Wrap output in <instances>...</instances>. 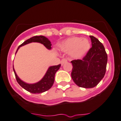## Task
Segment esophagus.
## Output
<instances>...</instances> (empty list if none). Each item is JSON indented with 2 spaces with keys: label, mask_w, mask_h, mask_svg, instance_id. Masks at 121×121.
I'll use <instances>...</instances> for the list:
<instances>
[{
  "label": "esophagus",
  "mask_w": 121,
  "mask_h": 121,
  "mask_svg": "<svg viewBox=\"0 0 121 121\" xmlns=\"http://www.w3.org/2000/svg\"><path fill=\"white\" fill-rule=\"evenodd\" d=\"M67 59H63V60H61V66H63V64H65V63H67Z\"/></svg>",
  "instance_id": "1"
}]
</instances>
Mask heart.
I'll return each instance as SVG.
<instances>
[{
    "mask_svg": "<svg viewBox=\"0 0 121 121\" xmlns=\"http://www.w3.org/2000/svg\"><path fill=\"white\" fill-rule=\"evenodd\" d=\"M91 48L88 39L80 37H72L64 40L58 46V49L63 52H69L71 58L79 59L87 54Z\"/></svg>",
    "mask_w": 121,
    "mask_h": 121,
    "instance_id": "obj_1",
    "label": "heart"
}]
</instances>
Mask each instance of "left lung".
I'll return each instance as SVG.
<instances>
[{"label":"left lung","instance_id":"left-lung-1","mask_svg":"<svg viewBox=\"0 0 121 121\" xmlns=\"http://www.w3.org/2000/svg\"><path fill=\"white\" fill-rule=\"evenodd\" d=\"M92 48L82 60H73L71 76L78 86L91 88L104 76L108 63L107 55L103 45L96 38L90 36Z\"/></svg>","mask_w":121,"mask_h":121}]
</instances>
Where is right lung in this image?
<instances>
[{
    "label": "right lung",
    "mask_w": 121,
    "mask_h": 121,
    "mask_svg": "<svg viewBox=\"0 0 121 121\" xmlns=\"http://www.w3.org/2000/svg\"><path fill=\"white\" fill-rule=\"evenodd\" d=\"M32 42L40 43L43 44L49 50L51 49V43L48 38L43 36H33L30 39H27V40L24 42L21 45H20L18 48L17 50L16 53L17 52L18 50L20 47ZM16 53H15V54H16ZM60 66L61 64H58L57 66H52L49 67L43 77L38 82L34 83H28L22 81L17 74L15 70L13 68V70L14 72L17 81L21 87L23 88L26 91L31 92V93L39 94L47 91V90H49L52 87L54 82L55 73L59 70Z\"/></svg>",
    "instance_id": "obj_1"
}]
</instances>
